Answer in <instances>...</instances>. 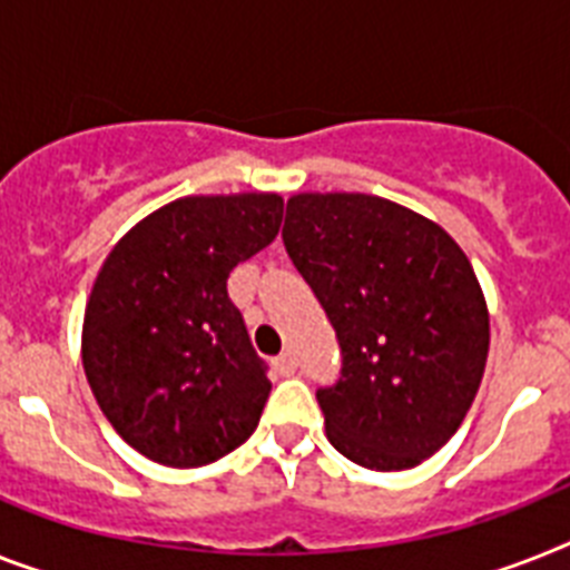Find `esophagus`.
I'll use <instances>...</instances> for the list:
<instances>
[{"mask_svg":"<svg viewBox=\"0 0 570 570\" xmlns=\"http://www.w3.org/2000/svg\"><path fill=\"white\" fill-rule=\"evenodd\" d=\"M274 370L279 375H294L296 358H294V355H291V352H282L279 358H274Z\"/></svg>","mask_w":570,"mask_h":570,"instance_id":"1","label":"esophagus"}]
</instances>
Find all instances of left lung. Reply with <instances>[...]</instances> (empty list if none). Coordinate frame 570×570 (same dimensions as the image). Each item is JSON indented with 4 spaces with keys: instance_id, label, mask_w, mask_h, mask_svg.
Listing matches in <instances>:
<instances>
[{
    "instance_id": "left-lung-1",
    "label": "left lung",
    "mask_w": 570,
    "mask_h": 570,
    "mask_svg": "<svg viewBox=\"0 0 570 570\" xmlns=\"http://www.w3.org/2000/svg\"><path fill=\"white\" fill-rule=\"evenodd\" d=\"M282 242L341 343L320 387L328 443L373 472H402L449 443L481 387L489 312L481 282L440 224L387 197H288Z\"/></svg>"
}]
</instances>
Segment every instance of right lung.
Instances as JSON below:
<instances>
[{"mask_svg":"<svg viewBox=\"0 0 570 570\" xmlns=\"http://www.w3.org/2000/svg\"><path fill=\"white\" fill-rule=\"evenodd\" d=\"M274 191L191 195L127 229L87 299L81 358L92 396L130 449L197 469L256 431L271 393L227 279L274 242Z\"/></svg>","mask_w":570,"mask_h":570,"instance_id":"right-lung-1","label":"right lung"}]
</instances>
